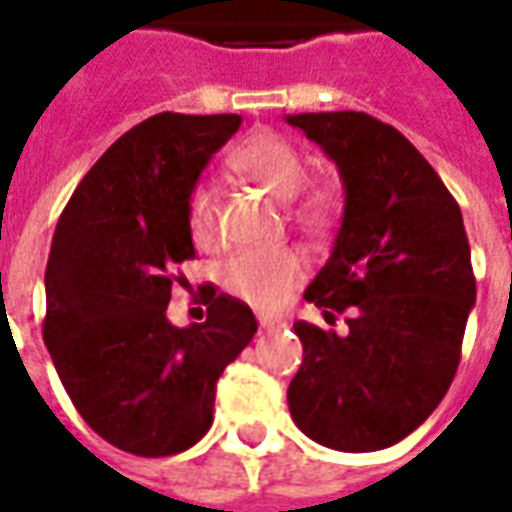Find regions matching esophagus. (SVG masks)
<instances>
[{"instance_id": "1", "label": "esophagus", "mask_w": 512, "mask_h": 512, "mask_svg": "<svg viewBox=\"0 0 512 512\" xmlns=\"http://www.w3.org/2000/svg\"><path fill=\"white\" fill-rule=\"evenodd\" d=\"M285 323L277 321V318H268V315H260V329L263 332H274V329H282Z\"/></svg>"}]
</instances>
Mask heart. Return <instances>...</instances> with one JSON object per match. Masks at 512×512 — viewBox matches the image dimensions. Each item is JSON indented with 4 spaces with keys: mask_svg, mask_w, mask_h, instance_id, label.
<instances>
[{
    "mask_svg": "<svg viewBox=\"0 0 512 512\" xmlns=\"http://www.w3.org/2000/svg\"><path fill=\"white\" fill-rule=\"evenodd\" d=\"M227 167L241 178L288 202V219L310 238H323L337 222L340 189L329 178L304 180L307 158L301 147L277 131L246 134L227 156ZM186 227L197 249H213L219 241L213 194L205 186L191 191L186 205ZM304 277V260L293 249L246 252L222 266V285L233 296L257 310H277Z\"/></svg>",
    "mask_w": 512,
    "mask_h": 512,
    "instance_id": "1",
    "label": "heart"
}]
</instances>
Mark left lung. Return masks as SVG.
I'll return each mask as SVG.
<instances>
[{
  "mask_svg": "<svg viewBox=\"0 0 512 512\" xmlns=\"http://www.w3.org/2000/svg\"><path fill=\"white\" fill-rule=\"evenodd\" d=\"M288 126L340 169L343 224L307 288L345 332L296 321L304 362L290 417L340 452L392 447L447 395L474 307L469 238L458 202L397 128L365 112H304Z\"/></svg>",
  "mask_w": 512,
  "mask_h": 512,
  "instance_id": "left-lung-1",
  "label": "left lung"
}]
</instances>
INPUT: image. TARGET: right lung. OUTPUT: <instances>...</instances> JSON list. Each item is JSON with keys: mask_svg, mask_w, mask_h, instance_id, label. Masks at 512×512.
Returning <instances> with one entry per match:
<instances>
[{"mask_svg": "<svg viewBox=\"0 0 512 512\" xmlns=\"http://www.w3.org/2000/svg\"><path fill=\"white\" fill-rule=\"evenodd\" d=\"M238 115L147 117L98 158L65 205L46 266L49 348L90 428L142 458L189 450L216 381L255 337L244 301L205 290V323L172 326L175 268L194 257L186 205Z\"/></svg>", "mask_w": 512, "mask_h": 512, "instance_id": "right-lung-1", "label": "right lung"}]
</instances>
